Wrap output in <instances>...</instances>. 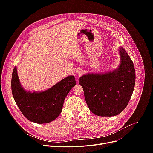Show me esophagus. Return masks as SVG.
<instances>
[{
    "instance_id": "1",
    "label": "esophagus",
    "mask_w": 153,
    "mask_h": 153,
    "mask_svg": "<svg viewBox=\"0 0 153 153\" xmlns=\"http://www.w3.org/2000/svg\"><path fill=\"white\" fill-rule=\"evenodd\" d=\"M82 72H83V71H82V69H77L76 71V74H77V75H78V76H80V75H82Z\"/></svg>"
}]
</instances>
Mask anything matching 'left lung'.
Wrapping results in <instances>:
<instances>
[{"label": "left lung", "mask_w": 153, "mask_h": 153, "mask_svg": "<svg viewBox=\"0 0 153 153\" xmlns=\"http://www.w3.org/2000/svg\"><path fill=\"white\" fill-rule=\"evenodd\" d=\"M119 53L121 61L114 70L87 73L79 79L88 107L98 116L119 115L126 107L133 94L135 84L133 63L122 47Z\"/></svg>", "instance_id": "left-lung-1"}]
</instances>
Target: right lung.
<instances>
[{"label":"right lung","instance_id":"obj_1","mask_svg":"<svg viewBox=\"0 0 153 153\" xmlns=\"http://www.w3.org/2000/svg\"><path fill=\"white\" fill-rule=\"evenodd\" d=\"M76 85L75 76L69 75L52 87L43 91L30 92L20 84L17 68H14L11 78L13 98L24 116L30 121L38 124L52 122L62 112L64 100Z\"/></svg>","mask_w":153,"mask_h":153}]
</instances>
